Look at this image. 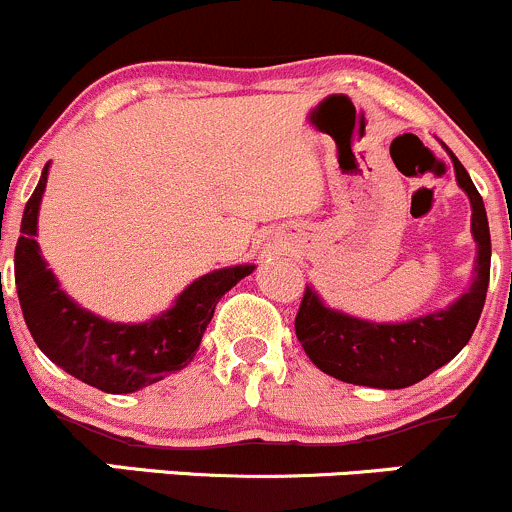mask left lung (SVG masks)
Returning <instances> with one entry per match:
<instances>
[{"mask_svg": "<svg viewBox=\"0 0 512 512\" xmlns=\"http://www.w3.org/2000/svg\"><path fill=\"white\" fill-rule=\"evenodd\" d=\"M455 179L473 206V239L478 244L475 278L468 293L445 311L408 323H371L331 311L306 286L296 313V338L313 366L338 381L368 388H408L458 356L470 341L483 311L490 281V229L483 196L468 171L450 154Z\"/></svg>", "mask_w": 512, "mask_h": 512, "instance_id": "8db88e82", "label": "left lung"}]
</instances>
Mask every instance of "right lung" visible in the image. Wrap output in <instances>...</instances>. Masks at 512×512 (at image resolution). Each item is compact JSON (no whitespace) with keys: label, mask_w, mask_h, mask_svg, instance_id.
Listing matches in <instances>:
<instances>
[{"label":"right lung","mask_w":512,"mask_h":512,"mask_svg":"<svg viewBox=\"0 0 512 512\" xmlns=\"http://www.w3.org/2000/svg\"><path fill=\"white\" fill-rule=\"evenodd\" d=\"M49 164L22 216V236L14 249V283L19 306L34 343L69 376L104 393H134L181 371L196 356L219 298L254 266L206 273L179 296L176 306L149 323H109L79 308L59 288L39 254L37 214L47 186Z\"/></svg>","instance_id":"add662e5"}]
</instances>
